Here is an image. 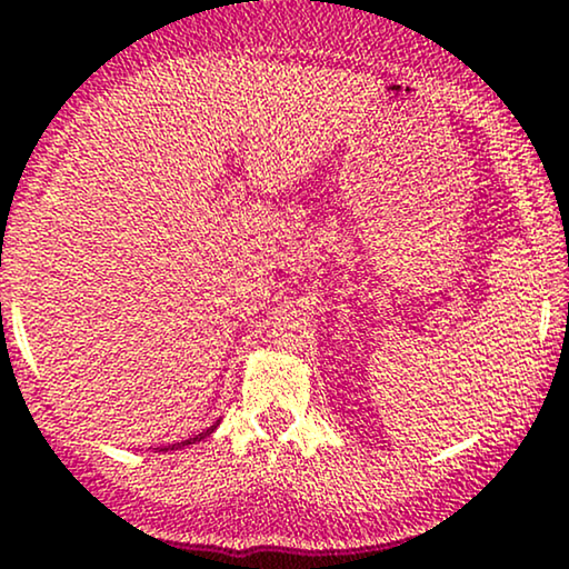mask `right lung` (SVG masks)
<instances>
[{
    "instance_id": "add662e5",
    "label": "right lung",
    "mask_w": 569,
    "mask_h": 569,
    "mask_svg": "<svg viewBox=\"0 0 569 569\" xmlns=\"http://www.w3.org/2000/svg\"><path fill=\"white\" fill-rule=\"evenodd\" d=\"M213 428H217V426H211V428H208V430H202V433H198V436H194V439H187V441H181V443H173V447H171V449H181V447H187V443H194V441L206 439V436H208V433H213Z\"/></svg>"
}]
</instances>
